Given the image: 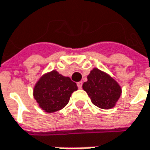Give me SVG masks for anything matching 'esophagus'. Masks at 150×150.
<instances>
[{"label": "esophagus", "mask_w": 150, "mask_h": 150, "mask_svg": "<svg viewBox=\"0 0 150 150\" xmlns=\"http://www.w3.org/2000/svg\"><path fill=\"white\" fill-rule=\"evenodd\" d=\"M77 86H78V88H81L82 87V82L81 81H79V82H77Z\"/></svg>", "instance_id": "34e87169"}]
</instances>
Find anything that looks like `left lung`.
I'll list each match as a JSON object with an SVG mask.
<instances>
[{
	"label": "left lung",
	"instance_id": "left-lung-1",
	"mask_svg": "<svg viewBox=\"0 0 150 150\" xmlns=\"http://www.w3.org/2000/svg\"><path fill=\"white\" fill-rule=\"evenodd\" d=\"M82 87L93 104L104 110L113 108L121 94L119 84L98 69H93L90 72Z\"/></svg>",
	"mask_w": 150,
	"mask_h": 150
}]
</instances>
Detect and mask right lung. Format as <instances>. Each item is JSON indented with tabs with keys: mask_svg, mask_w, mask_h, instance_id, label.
Returning a JSON list of instances; mask_svg holds the SVG:
<instances>
[{
	"mask_svg": "<svg viewBox=\"0 0 150 150\" xmlns=\"http://www.w3.org/2000/svg\"><path fill=\"white\" fill-rule=\"evenodd\" d=\"M77 89L76 83L69 77L52 70L40 77L35 84L34 98L42 110L52 113L65 107L71 94Z\"/></svg>",
	"mask_w": 150,
	"mask_h": 150,
	"instance_id": "right-lung-1",
	"label": "right lung"
}]
</instances>
